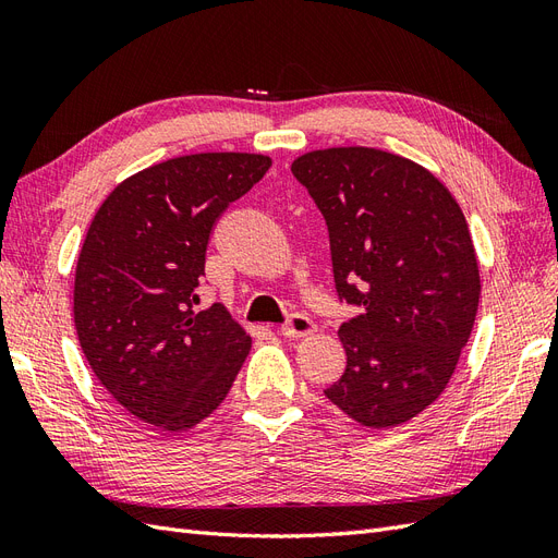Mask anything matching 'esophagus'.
<instances>
[{
    "label": "esophagus",
    "instance_id": "1",
    "mask_svg": "<svg viewBox=\"0 0 558 558\" xmlns=\"http://www.w3.org/2000/svg\"><path fill=\"white\" fill-rule=\"evenodd\" d=\"M314 330H316V326L307 314H291L289 318H286V324H281V328H279V332L283 337H291V340H298V337H307Z\"/></svg>",
    "mask_w": 558,
    "mask_h": 558
}]
</instances>
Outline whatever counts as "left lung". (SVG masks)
I'll use <instances>...</instances> for the list:
<instances>
[{"label":"left lung","mask_w":558,"mask_h":558,"mask_svg":"<svg viewBox=\"0 0 558 558\" xmlns=\"http://www.w3.org/2000/svg\"><path fill=\"white\" fill-rule=\"evenodd\" d=\"M330 234L335 289L359 316L340 328L344 375L326 398L369 428L424 412L449 384L480 305V267L459 202L424 167L379 148L300 156Z\"/></svg>","instance_id":"8db88e82"}]
</instances>
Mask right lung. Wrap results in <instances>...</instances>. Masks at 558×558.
I'll return each instance as SVG.
<instances>
[{"mask_svg":"<svg viewBox=\"0 0 558 558\" xmlns=\"http://www.w3.org/2000/svg\"><path fill=\"white\" fill-rule=\"evenodd\" d=\"M267 156L195 154L125 179L97 209L74 279V324L95 377L160 430L228 396L251 337L223 305L197 312L211 230L269 170Z\"/></svg>","mask_w":558,"mask_h":558,"instance_id":"1","label":"right lung"}]
</instances>
